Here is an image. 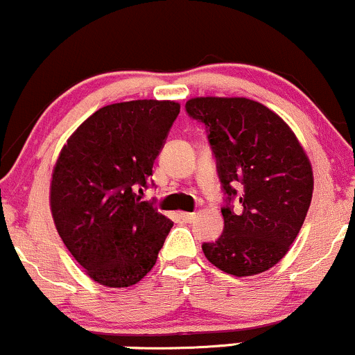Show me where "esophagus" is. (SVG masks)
Segmentation results:
<instances>
[{
    "instance_id": "obj_1",
    "label": "esophagus",
    "mask_w": 355,
    "mask_h": 355,
    "mask_svg": "<svg viewBox=\"0 0 355 355\" xmlns=\"http://www.w3.org/2000/svg\"><path fill=\"white\" fill-rule=\"evenodd\" d=\"M179 218L182 220V222H186V223H189V222H193L194 218H196V213H179Z\"/></svg>"
}]
</instances>
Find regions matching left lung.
<instances>
[{"mask_svg": "<svg viewBox=\"0 0 355 355\" xmlns=\"http://www.w3.org/2000/svg\"><path fill=\"white\" fill-rule=\"evenodd\" d=\"M186 113L205 125L225 194L222 237L201 245L232 276L264 272L284 257L313 194L310 161L291 128L247 98H193ZM243 205L233 211V201Z\"/></svg>", "mask_w": 355, "mask_h": 355, "instance_id": "1", "label": "left lung"}]
</instances>
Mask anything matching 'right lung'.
I'll return each instance as SVG.
<instances>
[{
    "label": "right lung",
    "instance_id": "add662e5",
    "mask_svg": "<svg viewBox=\"0 0 355 355\" xmlns=\"http://www.w3.org/2000/svg\"><path fill=\"white\" fill-rule=\"evenodd\" d=\"M178 115L174 101L103 106L60 150L51 184L52 216L62 242L96 283L127 288L157 261L173 222L137 191L148 188Z\"/></svg>",
    "mask_w": 355,
    "mask_h": 355
}]
</instances>
